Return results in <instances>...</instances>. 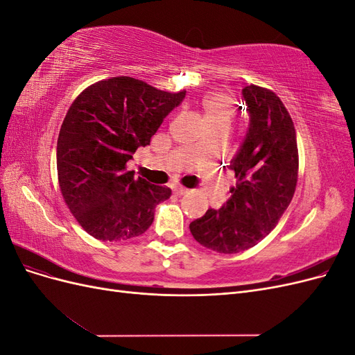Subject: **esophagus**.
Segmentation results:
<instances>
[{"label": "esophagus", "mask_w": 355, "mask_h": 355, "mask_svg": "<svg viewBox=\"0 0 355 355\" xmlns=\"http://www.w3.org/2000/svg\"><path fill=\"white\" fill-rule=\"evenodd\" d=\"M173 192H175L176 196H185V194H188L189 191L187 188H184V187H175Z\"/></svg>", "instance_id": "1"}]
</instances>
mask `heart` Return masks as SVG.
<instances>
[{
  "mask_svg": "<svg viewBox=\"0 0 355 355\" xmlns=\"http://www.w3.org/2000/svg\"><path fill=\"white\" fill-rule=\"evenodd\" d=\"M202 110L209 124L231 123L234 115L232 103L222 93H211L202 99Z\"/></svg>",
  "mask_w": 355,
  "mask_h": 355,
  "instance_id": "1",
  "label": "heart"
}]
</instances>
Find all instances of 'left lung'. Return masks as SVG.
Wrapping results in <instances>:
<instances>
[{
    "mask_svg": "<svg viewBox=\"0 0 355 355\" xmlns=\"http://www.w3.org/2000/svg\"><path fill=\"white\" fill-rule=\"evenodd\" d=\"M250 114L249 132L231 161L237 184L218 210L209 209L189 230L201 245L232 254L265 239L293 198L299 154L293 120L278 96L250 84L243 89Z\"/></svg>",
    "mask_w": 355,
    "mask_h": 355,
    "instance_id": "left-lung-1",
    "label": "left lung"
}]
</instances>
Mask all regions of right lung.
<instances>
[{"label": "right lung", "instance_id": "right-lung-1", "mask_svg": "<svg viewBox=\"0 0 355 355\" xmlns=\"http://www.w3.org/2000/svg\"><path fill=\"white\" fill-rule=\"evenodd\" d=\"M185 94L132 77H112L89 85L69 106L58 139L59 188L92 237H139L151 227L157 204L170 198V188L136 179L127 161L137 148L149 145Z\"/></svg>", "mask_w": 355, "mask_h": 355}]
</instances>
